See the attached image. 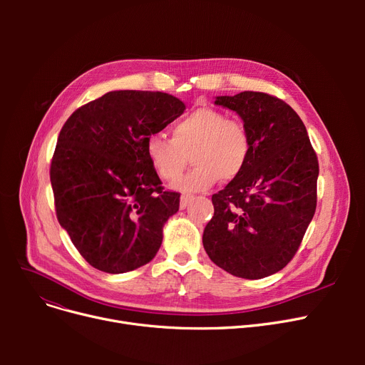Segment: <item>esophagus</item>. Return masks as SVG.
I'll return each instance as SVG.
<instances>
[{"instance_id":"34e87169","label":"esophagus","mask_w":365,"mask_h":365,"mask_svg":"<svg viewBox=\"0 0 365 365\" xmlns=\"http://www.w3.org/2000/svg\"><path fill=\"white\" fill-rule=\"evenodd\" d=\"M194 198V195H190V194H183L182 197H180V208H185L187 204H189V201Z\"/></svg>"}]
</instances>
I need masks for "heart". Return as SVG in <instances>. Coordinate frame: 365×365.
I'll list each match as a JSON object with an SVG mask.
<instances>
[{
    "instance_id": "1",
    "label": "heart",
    "mask_w": 365,
    "mask_h": 365,
    "mask_svg": "<svg viewBox=\"0 0 365 365\" xmlns=\"http://www.w3.org/2000/svg\"><path fill=\"white\" fill-rule=\"evenodd\" d=\"M253 148L250 131L244 121L229 118L216 108L202 106L186 115L171 128V138L153 133L146 140V155L157 175L173 182L180 178L189 155L197 165L175 186L182 190H200L220 178H238Z\"/></svg>"
}]
</instances>
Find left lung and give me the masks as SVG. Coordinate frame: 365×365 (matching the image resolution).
Here are the masks:
<instances>
[{
  "label": "left lung",
  "instance_id": "1",
  "mask_svg": "<svg viewBox=\"0 0 365 365\" xmlns=\"http://www.w3.org/2000/svg\"><path fill=\"white\" fill-rule=\"evenodd\" d=\"M235 110L253 148L241 175L212 197L204 229L208 257L245 279L269 277L297 253L317 208V153L296 110L262 91L220 96Z\"/></svg>",
  "mask_w": 365,
  "mask_h": 365
}]
</instances>
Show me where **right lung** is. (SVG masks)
Segmentation results:
<instances>
[{
    "mask_svg": "<svg viewBox=\"0 0 365 365\" xmlns=\"http://www.w3.org/2000/svg\"><path fill=\"white\" fill-rule=\"evenodd\" d=\"M161 91H109L63 124L50 164L56 216L88 264L106 274L155 257L180 194L165 190L146 140L183 113Z\"/></svg>",
    "mask_w": 365,
    "mask_h": 365,
    "instance_id": "add662e5",
    "label": "right lung"
}]
</instances>
